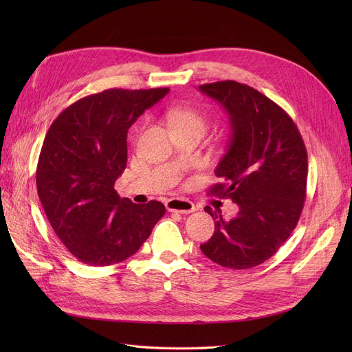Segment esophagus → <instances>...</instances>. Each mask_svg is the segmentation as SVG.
Listing matches in <instances>:
<instances>
[{
	"instance_id": "1",
	"label": "esophagus",
	"mask_w": 352,
	"mask_h": 352,
	"mask_svg": "<svg viewBox=\"0 0 352 352\" xmlns=\"http://www.w3.org/2000/svg\"><path fill=\"white\" fill-rule=\"evenodd\" d=\"M166 208L173 212H180V214H189V212L195 211V206L192 201L184 199V198H170L166 202Z\"/></svg>"
}]
</instances>
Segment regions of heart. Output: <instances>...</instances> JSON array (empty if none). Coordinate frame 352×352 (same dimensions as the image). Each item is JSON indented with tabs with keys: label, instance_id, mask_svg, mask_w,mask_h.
I'll use <instances>...</instances> for the list:
<instances>
[{
	"label": "heart",
	"instance_id": "1",
	"mask_svg": "<svg viewBox=\"0 0 352 352\" xmlns=\"http://www.w3.org/2000/svg\"><path fill=\"white\" fill-rule=\"evenodd\" d=\"M167 119L173 127V132L190 131L204 135L208 127L207 117L192 109H170Z\"/></svg>",
	"mask_w": 352,
	"mask_h": 352
}]
</instances>
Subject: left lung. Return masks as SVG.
Segmentation results:
<instances>
[{
	"label": "left lung",
	"instance_id": "8db88e82",
	"mask_svg": "<svg viewBox=\"0 0 352 352\" xmlns=\"http://www.w3.org/2000/svg\"><path fill=\"white\" fill-rule=\"evenodd\" d=\"M229 117L226 153L216 168L225 184L210 192L230 198L239 211L216 219L214 233L201 251L223 267L251 269L269 260L300 220L307 189V150L285 110L257 89L235 80L201 85Z\"/></svg>",
	"mask_w": 352,
	"mask_h": 352
}]
</instances>
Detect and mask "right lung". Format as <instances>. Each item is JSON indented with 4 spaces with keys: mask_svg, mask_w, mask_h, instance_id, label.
<instances>
[{
    "mask_svg": "<svg viewBox=\"0 0 352 352\" xmlns=\"http://www.w3.org/2000/svg\"><path fill=\"white\" fill-rule=\"evenodd\" d=\"M168 88L107 89L61 111L48 129L36 168L38 195L66 248L89 265L129 258L166 207L133 204L114 189L127 163L129 127Z\"/></svg>",
    "mask_w": 352,
    "mask_h": 352,
    "instance_id": "obj_1",
    "label": "right lung"
}]
</instances>
